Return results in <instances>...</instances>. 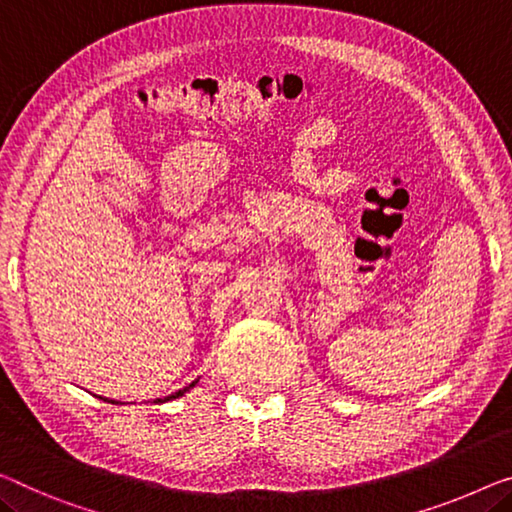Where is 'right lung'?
<instances>
[{"instance_id":"right-lung-1","label":"right lung","mask_w":512,"mask_h":512,"mask_svg":"<svg viewBox=\"0 0 512 512\" xmlns=\"http://www.w3.org/2000/svg\"><path fill=\"white\" fill-rule=\"evenodd\" d=\"M190 386H195V381H193V384H190ZM190 386H186V388H183V391H188V388H190ZM183 391H179V393H174V395H167V398H165V400H174V398H179V395H183ZM165 400H160V398H158V402H165ZM108 402H112V404H114V400H108Z\"/></svg>"}]
</instances>
